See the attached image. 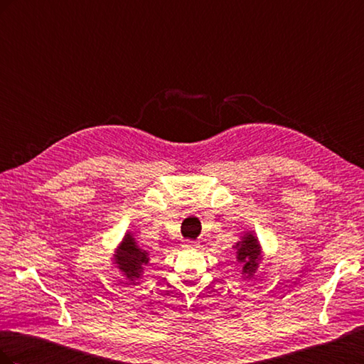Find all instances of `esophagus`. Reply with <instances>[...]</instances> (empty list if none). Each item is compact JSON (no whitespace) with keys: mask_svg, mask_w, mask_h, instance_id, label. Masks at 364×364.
<instances>
[{"mask_svg":"<svg viewBox=\"0 0 364 364\" xmlns=\"http://www.w3.org/2000/svg\"><path fill=\"white\" fill-rule=\"evenodd\" d=\"M197 246V243H194V241H186V243L183 245V247L185 249H190V247H196Z\"/></svg>","mask_w":364,"mask_h":364,"instance_id":"obj_1","label":"esophagus"}]
</instances>
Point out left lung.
<instances>
[{"label": "left lung", "mask_w": 364, "mask_h": 364, "mask_svg": "<svg viewBox=\"0 0 364 364\" xmlns=\"http://www.w3.org/2000/svg\"><path fill=\"white\" fill-rule=\"evenodd\" d=\"M232 247L237 262L241 264V277L252 278L262 261V247L258 237L253 230H245Z\"/></svg>", "instance_id": "1"}]
</instances>
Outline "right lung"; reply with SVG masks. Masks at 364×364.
Segmentation results:
<instances>
[{"instance_id": "add662e5", "label": "right lung", "mask_w": 364, "mask_h": 364, "mask_svg": "<svg viewBox=\"0 0 364 364\" xmlns=\"http://www.w3.org/2000/svg\"><path fill=\"white\" fill-rule=\"evenodd\" d=\"M112 264L114 267L121 272L126 279L132 284H135L144 274L146 266L150 262L149 252L138 246L134 234L126 232L123 240L112 253Z\"/></svg>"}]
</instances>
